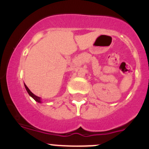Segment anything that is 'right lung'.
<instances>
[{"label": "right lung", "instance_id": "1", "mask_svg": "<svg viewBox=\"0 0 149 149\" xmlns=\"http://www.w3.org/2000/svg\"><path fill=\"white\" fill-rule=\"evenodd\" d=\"M24 86H25V89H26V90L27 91V93H28V94L30 95L31 96V97H32V98H33V99L35 100L36 101H37V102H39V103H41V102H42V101H41V98H40V97H38V96L35 95H34L33 93H31L30 89H28V87H27V86H26L25 84H24Z\"/></svg>", "mask_w": 149, "mask_h": 149}]
</instances>
